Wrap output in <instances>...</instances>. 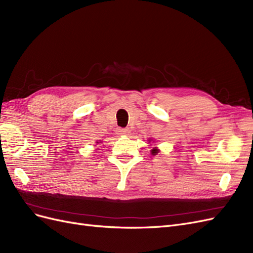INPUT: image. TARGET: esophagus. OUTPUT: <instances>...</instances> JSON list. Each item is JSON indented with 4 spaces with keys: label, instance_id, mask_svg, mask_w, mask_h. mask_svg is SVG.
Returning a JSON list of instances; mask_svg holds the SVG:
<instances>
[{
    "label": "esophagus",
    "instance_id": "1",
    "mask_svg": "<svg viewBox=\"0 0 253 253\" xmlns=\"http://www.w3.org/2000/svg\"><path fill=\"white\" fill-rule=\"evenodd\" d=\"M129 133H131V131H129V128H127V127H118L117 128V134H119V135H128Z\"/></svg>",
    "mask_w": 253,
    "mask_h": 253
}]
</instances>
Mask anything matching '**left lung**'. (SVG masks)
Returning a JSON list of instances; mask_svg holds the SVG:
<instances>
[{
  "label": "left lung",
  "instance_id": "1",
  "mask_svg": "<svg viewBox=\"0 0 253 253\" xmlns=\"http://www.w3.org/2000/svg\"><path fill=\"white\" fill-rule=\"evenodd\" d=\"M157 151H158L157 149H153V150H152V154H156Z\"/></svg>",
  "mask_w": 253,
  "mask_h": 253
}]
</instances>
